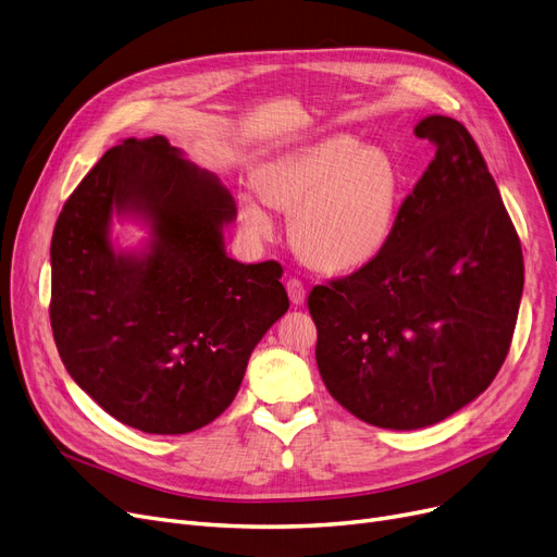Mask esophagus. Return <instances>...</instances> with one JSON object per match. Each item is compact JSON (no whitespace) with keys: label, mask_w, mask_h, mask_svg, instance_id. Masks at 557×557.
I'll list each match as a JSON object with an SVG mask.
<instances>
[{"label":"esophagus","mask_w":557,"mask_h":557,"mask_svg":"<svg viewBox=\"0 0 557 557\" xmlns=\"http://www.w3.org/2000/svg\"><path fill=\"white\" fill-rule=\"evenodd\" d=\"M286 292H289V298H292L294 305H302V302H305L307 289H305V284H302L298 277H289V280H286Z\"/></svg>","instance_id":"34e87169"}]
</instances>
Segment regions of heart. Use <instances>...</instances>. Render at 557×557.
I'll return each instance as SVG.
<instances>
[{
  "instance_id": "1",
  "label": "heart",
  "mask_w": 557,
  "mask_h": 557,
  "mask_svg": "<svg viewBox=\"0 0 557 557\" xmlns=\"http://www.w3.org/2000/svg\"><path fill=\"white\" fill-rule=\"evenodd\" d=\"M263 201L294 214V240L323 271H351L372 261L393 234L399 176L383 151L351 137L307 144L265 164L257 178ZM240 211L257 236L273 232L263 203L245 195Z\"/></svg>"
}]
</instances>
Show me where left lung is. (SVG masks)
<instances>
[{
  "mask_svg": "<svg viewBox=\"0 0 557 557\" xmlns=\"http://www.w3.org/2000/svg\"><path fill=\"white\" fill-rule=\"evenodd\" d=\"M434 160L383 250L310 292L321 379L348 413L383 429L436 424L480 397L509 354L523 252L463 123L416 126Z\"/></svg>",
  "mask_w": 557,
  "mask_h": 557,
  "instance_id": "8db88e82",
  "label": "left lung"
}]
</instances>
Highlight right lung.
<instances>
[{"instance_id": "right-lung-1", "label": "right lung", "mask_w": 557, "mask_h": 557, "mask_svg": "<svg viewBox=\"0 0 557 557\" xmlns=\"http://www.w3.org/2000/svg\"><path fill=\"white\" fill-rule=\"evenodd\" d=\"M112 210L154 226L152 252L114 256ZM236 203L162 135L102 156L61 209L52 245L50 323L73 381L144 434H190L238 393L259 339L286 310L277 261L224 255Z\"/></svg>"}]
</instances>
